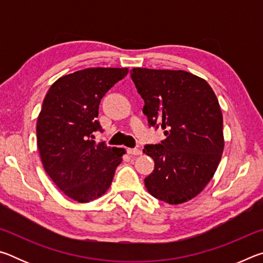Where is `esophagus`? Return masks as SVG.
Wrapping results in <instances>:
<instances>
[{
  "label": "esophagus",
  "instance_id": "esophagus-1",
  "mask_svg": "<svg viewBox=\"0 0 263 263\" xmlns=\"http://www.w3.org/2000/svg\"><path fill=\"white\" fill-rule=\"evenodd\" d=\"M127 153L130 155H139L141 151L139 148H127Z\"/></svg>",
  "mask_w": 263,
  "mask_h": 263
}]
</instances>
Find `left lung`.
Segmentation results:
<instances>
[{
    "label": "left lung",
    "instance_id": "8db88e82",
    "mask_svg": "<svg viewBox=\"0 0 263 263\" xmlns=\"http://www.w3.org/2000/svg\"><path fill=\"white\" fill-rule=\"evenodd\" d=\"M131 78L145 102L148 125L160 126L166 136L142 151L154 160L146 188L169 204L189 201L210 182L224 149L215 92L205 80L184 70L133 68Z\"/></svg>",
    "mask_w": 263,
    "mask_h": 263
}]
</instances>
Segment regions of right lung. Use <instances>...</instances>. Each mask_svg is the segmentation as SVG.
Masks as SVG:
<instances>
[{
    "mask_svg": "<svg viewBox=\"0 0 263 263\" xmlns=\"http://www.w3.org/2000/svg\"><path fill=\"white\" fill-rule=\"evenodd\" d=\"M127 68H86L52 84L37 121V145L43 166L69 198L88 203L109 189L124 148L96 144L92 133L103 131L101 100Z\"/></svg>",
    "mask_w": 263,
    "mask_h": 263,
    "instance_id": "right-lung-1",
    "label": "right lung"
}]
</instances>
